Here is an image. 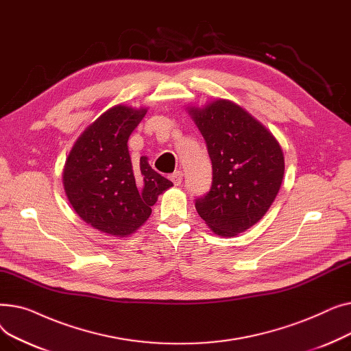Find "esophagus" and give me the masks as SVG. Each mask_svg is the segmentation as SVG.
<instances>
[{
	"label": "esophagus",
	"mask_w": 351,
	"mask_h": 351,
	"mask_svg": "<svg viewBox=\"0 0 351 351\" xmlns=\"http://www.w3.org/2000/svg\"><path fill=\"white\" fill-rule=\"evenodd\" d=\"M171 180L173 182L175 186H179L180 183H182V180H183V173L180 171H176L175 173L171 175Z\"/></svg>",
	"instance_id": "1"
}]
</instances>
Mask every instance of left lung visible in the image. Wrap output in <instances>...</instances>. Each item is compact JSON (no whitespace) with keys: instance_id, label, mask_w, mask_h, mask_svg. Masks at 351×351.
Masks as SVG:
<instances>
[{"instance_id":"1","label":"left lung","mask_w":351,"mask_h":351,"mask_svg":"<svg viewBox=\"0 0 351 351\" xmlns=\"http://www.w3.org/2000/svg\"><path fill=\"white\" fill-rule=\"evenodd\" d=\"M212 160V188L196 199L209 229L233 237L256 225L279 193L285 175L282 147L269 129L229 99L188 106Z\"/></svg>"}]
</instances>
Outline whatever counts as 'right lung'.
Returning a JSON list of instances; mask_svg holds the SVG:
<instances>
[{"label":"right lung","mask_w":351,"mask_h":351,"mask_svg":"<svg viewBox=\"0 0 351 351\" xmlns=\"http://www.w3.org/2000/svg\"><path fill=\"white\" fill-rule=\"evenodd\" d=\"M145 106L115 105L89 123L65 160L62 183L84 222L114 237L135 233L158 196L173 183L151 168L146 156L132 163L128 139L146 115Z\"/></svg>","instance_id":"1"}]
</instances>
